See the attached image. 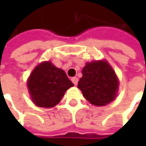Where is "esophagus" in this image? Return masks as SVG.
<instances>
[{"mask_svg":"<svg viewBox=\"0 0 146 146\" xmlns=\"http://www.w3.org/2000/svg\"><path fill=\"white\" fill-rule=\"evenodd\" d=\"M72 82L73 83V84L74 85H77L78 84V78H76V77H73V78H72Z\"/></svg>","mask_w":146,"mask_h":146,"instance_id":"obj_1","label":"esophagus"}]
</instances>
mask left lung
Returning a JSON list of instances; mask_svg holds the SVG:
<instances>
[{"instance_id":"left-lung-1","label":"left lung","mask_w":146,"mask_h":146,"mask_svg":"<svg viewBox=\"0 0 146 146\" xmlns=\"http://www.w3.org/2000/svg\"><path fill=\"white\" fill-rule=\"evenodd\" d=\"M82 73L78 88L90 103L102 106L115 99L118 80L106 62H89L83 68Z\"/></svg>"}]
</instances>
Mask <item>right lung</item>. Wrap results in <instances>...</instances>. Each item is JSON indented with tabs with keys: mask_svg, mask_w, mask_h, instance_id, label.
<instances>
[{
	"mask_svg": "<svg viewBox=\"0 0 146 146\" xmlns=\"http://www.w3.org/2000/svg\"><path fill=\"white\" fill-rule=\"evenodd\" d=\"M65 72L50 62L38 65L29 76L28 88L32 101L40 107H53L62 100L68 89L73 87Z\"/></svg>",
	"mask_w": 146,
	"mask_h": 146,
	"instance_id": "1",
	"label": "right lung"
}]
</instances>
